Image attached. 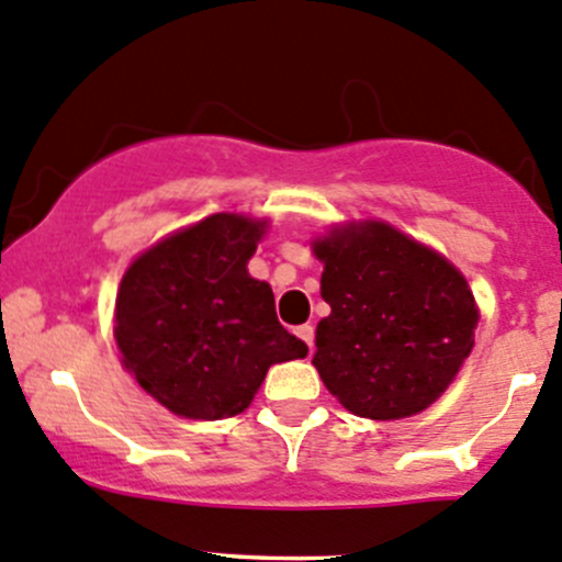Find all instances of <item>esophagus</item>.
Wrapping results in <instances>:
<instances>
[{
    "instance_id": "obj_1",
    "label": "esophagus",
    "mask_w": 562,
    "mask_h": 562,
    "mask_svg": "<svg viewBox=\"0 0 562 562\" xmlns=\"http://www.w3.org/2000/svg\"><path fill=\"white\" fill-rule=\"evenodd\" d=\"M297 338H303L305 344H308V349H314V327H311V324L297 327Z\"/></svg>"
}]
</instances>
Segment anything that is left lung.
I'll use <instances>...</instances> for the list:
<instances>
[{
    "instance_id": "1",
    "label": "left lung",
    "mask_w": 562,
    "mask_h": 562,
    "mask_svg": "<svg viewBox=\"0 0 562 562\" xmlns=\"http://www.w3.org/2000/svg\"><path fill=\"white\" fill-rule=\"evenodd\" d=\"M314 254L329 305L314 366L327 390L368 419L436 403L471 355L479 322L460 270L384 222L333 229Z\"/></svg>"
}]
</instances>
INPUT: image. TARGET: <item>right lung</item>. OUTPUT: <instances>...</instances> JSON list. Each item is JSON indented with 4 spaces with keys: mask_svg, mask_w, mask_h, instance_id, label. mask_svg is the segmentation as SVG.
Returning a JSON list of instances; mask_svg holds the SVG:
<instances>
[{
    "mask_svg": "<svg viewBox=\"0 0 562 562\" xmlns=\"http://www.w3.org/2000/svg\"><path fill=\"white\" fill-rule=\"evenodd\" d=\"M262 233L265 222L216 213L156 243L121 281L115 344L172 414H240L270 366L308 355L276 316L273 289L246 270Z\"/></svg>",
    "mask_w": 562,
    "mask_h": 562,
    "instance_id": "obj_1",
    "label": "right lung"
}]
</instances>
